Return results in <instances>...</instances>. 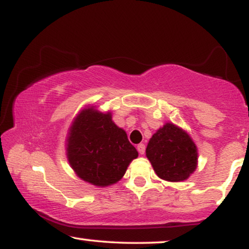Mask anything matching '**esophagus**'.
I'll return each mask as SVG.
<instances>
[{
  "instance_id": "1",
  "label": "esophagus",
  "mask_w": 249,
  "mask_h": 249,
  "mask_svg": "<svg viewBox=\"0 0 249 249\" xmlns=\"http://www.w3.org/2000/svg\"><path fill=\"white\" fill-rule=\"evenodd\" d=\"M145 145L144 144H139L138 146H137V149H138V152H139V154H144L145 153Z\"/></svg>"
}]
</instances>
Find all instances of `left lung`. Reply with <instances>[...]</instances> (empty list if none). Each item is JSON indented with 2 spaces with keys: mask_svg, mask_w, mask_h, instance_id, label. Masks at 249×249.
Listing matches in <instances>:
<instances>
[{
  "mask_svg": "<svg viewBox=\"0 0 249 249\" xmlns=\"http://www.w3.org/2000/svg\"><path fill=\"white\" fill-rule=\"evenodd\" d=\"M146 156L161 179L182 181L195 171L197 148L188 134L172 124H165L149 141Z\"/></svg>",
  "mask_w": 249,
  "mask_h": 249,
  "instance_id": "left-lung-1",
  "label": "left lung"
}]
</instances>
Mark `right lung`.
<instances>
[{"instance_id":"1","label":"right lung","mask_w":249,"mask_h":249,"mask_svg":"<svg viewBox=\"0 0 249 249\" xmlns=\"http://www.w3.org/2000/svg\"><path fill=\"white\" fill-rule=\"evenodd\" d=\"M68 160L77 176L95 186L119 181L138 152L127 134L113 124L111 113L94 108L80 112L70 129Z\"/></svg>"}]
</instances>
